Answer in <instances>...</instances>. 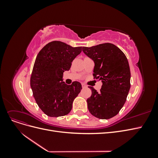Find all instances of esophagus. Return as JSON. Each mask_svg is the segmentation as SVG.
Segmentation results:
<instances>
[{"label": "esophagus", "instance_id": "obj_1", "mask_svg": "<svg viewBox=\"0 0 158 158\" xmlns=\"http://www.w3.org/2000/svg\"><path fill=\"white\" fill-rule=\"evenodd\" d=\"M82 88H86V87H87V85H85L84 84H82Z\"/></svg>", "mask_w": 158, "mask_h": 158}]
</instances>
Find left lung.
Wrapping results in <instances>:
<instances>
[{"mask_svg":"<svg viewBox=\"0 0 158 158\" xmlns=\"http://www.w3.org/2000/svg\"><path fill=\"white\" fill-rule=\"evenodd\" d=\"M82 51L94 63V78L101 80L98 92L93 87L87 99L88 108L94 117L109 119L115 116L125 104L131 88V71L124 52L112 44L83 47Z\"/></svg>","mask_w":158,"mask_h":158,"instance_id":"obj_1","label":"left lung"}]
</instances>
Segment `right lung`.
Here are the masks:
<instances>
[{
    "instance_id": "obj_1",
    "label": "right lung",
    "mask_w": 158,
    "mask_h": 158,
    "mask_svg": "<svg viewBox=\"0 0 158 158\" xmlns=\"http://www.w3.org/2000/svg\"><path fill=\"white\" fill-rule=\"evenodd\" d=\"M82 51V47H73L54 41L47 44L38 53L30 78L33 97L39 107L49 117L67 114L74 99L82 89L78 82L71 85L63 82V73L69 70L72 62Z\"/></svg>"
}]
</instances>
